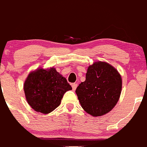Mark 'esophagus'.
Wrapping results in <instances>:
<instances>
[{"label":"esophagus","mask_w":147,"mask_h":147,"mask_svg":"<svg viewBox=\"0 0 147 147\" xmlns=\"http://www.w3.org/2000/svg\"><path fill=\"white\" fill-rule=\"evenodd\" d=\"M72 89H73V91H75V89H77V87H78V84H77V83H72Z\"/></svg>","instance_id":"obj_1"}]
</instances>
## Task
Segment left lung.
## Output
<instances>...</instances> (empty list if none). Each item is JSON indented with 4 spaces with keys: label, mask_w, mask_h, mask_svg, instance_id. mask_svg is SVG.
<instances>
[{
    "label": "left lung",
    "mask_w": 147,
    "mask_h": 147,
    "mask_svg": "<svg viewBox=\"0 0 147 147\" xmlns=\"http://www.w3.org/2000/svg\"><path fill=\"white\" fill-rule=\"evenodd\" d=\"M122 89V79L116 69L104 62L88 67L86 80L76 89L82 107L93 116H101L116 105Z\"/></svg>",
    "instance_id": "1"
}]
</instances>
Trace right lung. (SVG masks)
Wrapping results in <instances>:
<instances>
[{"label":"right lung","instance_id":"add662e5","mask_svg":"<svg viewBox=\"0 0 147 147\" xmlns=\"http://www.w3.org/2000/svg\"><path fill=\"white\" fill-rule=\"evenodd\" d=\"M72 87L55 68L38 69L28 75L24 84L26 99L34 111L47 114L60 104Z\"/></svg>","mask_w":147,"mask_h":147}]
</instances>
